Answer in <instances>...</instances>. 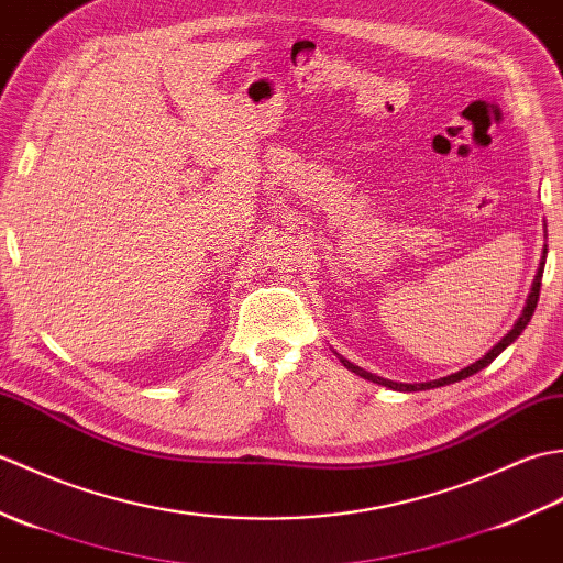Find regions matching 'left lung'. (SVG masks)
Segmentation results:
<instances>
[{"instance_id":"obj_1","label":"left lung","mask_w":563,"mask_h":563,"mask_svg":"<svg viewBox=\"0 0 563 563\" xmlns=\"http://www.w3.org/2000/svg\"><path fill=\"white\" fill-rule=\"evenodd\" d=\"M544 261H547V244H544V251H542V261H540V268H537V275H534V280H532V288H530V295H528V302H525V307H522V314L518 317V321L516 324H512V329L506 333L504 339H500L492 351H488L486 355H482L479 361L476 363H472V365H466V367H462V369H457V373H452V375H448V377H440V379H430V382H413V385H409V382H394V379H385V377H379V375H373V373H367V369H363V367H357V365H353L351 361H345L343 355H339V361L351 369V373H355V375H361L363 379H367V382H375V385H382V387H389V389H394V391H423V389H435V387H445V385H454V382H460V379H466V377H472L474 373H479V369H484L486 365H492L496 357L504 353L508 345L516 341L520 333L525 331V327H528V321L532 319V314H534V307H537V300H540V285H542V273H544Z\"/></svg>"}]
</instances>
